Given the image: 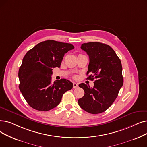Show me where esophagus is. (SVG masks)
Returning <instances> with one entry per match:
<instances>
[{"label": "esophagus", "instance_id": "esophagus-1", "mask_svg": "<svg viewBox=\"0 0 147 147\" xmlns=\"http://www.w3.org/2000/svg\"><path fill=\"white\" fill-rule=\"evenodd\" d=\"M78 88V84L76 83H73V88Z\"/></svg>", "mask_w": 147, "mask_h": 147}]
</instances>
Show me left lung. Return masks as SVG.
<instances>
[{
  "instance_id": "obj_1",
  "label": "left lung",
  "mask_w": 147,
  "mask_h": 147,
  "mask_svg": "<svg viewBox=\"0 0 147 147\" xmlns=\"http://www.w3.org/2000/svg\"><path fill=\"white\" fill-rule=\"evenodd\" d=\"M80 48L89 58L87 79L94 82L93 88L85 84L79 86L85 94L78 100L82 109L92 114L106 111L117 98L123 85L122 65L119 58L109 45L99 42L82 44Z\"/></svg>"
}]
</instances>
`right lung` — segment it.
<instances>
[{
  "label": "right lung",
  "instance_id": "1",
  "mask_svg": "<svg viewBox=\"0 0 147 147\" xmlns=\"http://www.w3.org/2000/svg\"><path fill=\"white\" fill-rule=\"evenodd\" d=\"M74 48L71 44L47 40L29 50L18 70L19 89L29 105L40 111L58 106L63 94L73 88L65 79L52 80L53 68L61 66L65 53Z\"/></svg>",
  "mask_w": 147,
  "mask_h": 147
}]
</instances>
